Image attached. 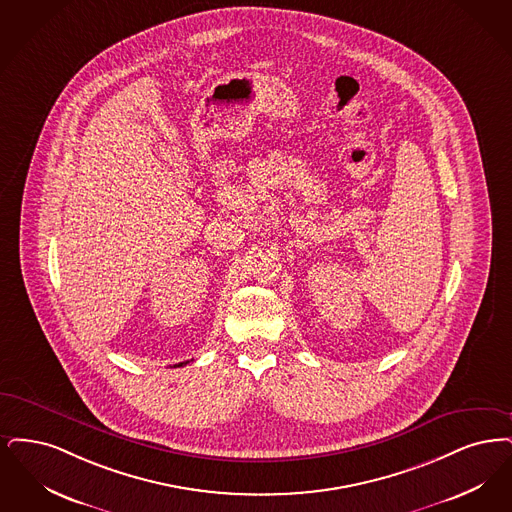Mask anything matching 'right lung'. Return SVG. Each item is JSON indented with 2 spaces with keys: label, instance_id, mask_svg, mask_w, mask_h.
<instances>
[{
  "label": "right lung",
  "instance_id": "right-lung-1",
  "mask_svg": "<svg viewBox=\"0 0 512 512\" xmlns=\"http://www.w3.org/2000/svg\"><path fill=\"white\" fill-rule=\"evenodd\" d=\"M185 363H189V361H183V363H178V365H174V367H183Z\"/></svg>",
  "mask_w": 512,
  "mask_h": 512
}]
</instances>
